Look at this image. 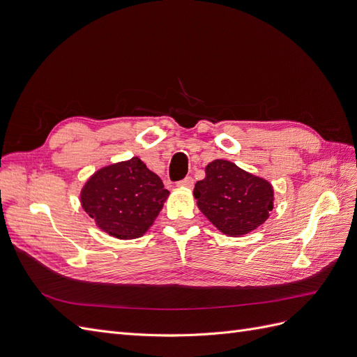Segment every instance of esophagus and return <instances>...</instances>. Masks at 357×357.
<instances>
[{
    "mask_svg": "<svg viewBox=\"0 0 357 357\" xmlns=\"http://www.w3.org/2000/svg\"><path fill=\"white\" fill-rule=\"evenodd\" d=\"M177 186H178V188H186V189H192V188H193V178H192V177H186V178H183V180H180V181L177 183Z\"/></svg>",
    "mask_w": 357,
    "mask_h": 357,
    "instance_id": "34e87169",
    "label": "esophagus"
}]
</instances>
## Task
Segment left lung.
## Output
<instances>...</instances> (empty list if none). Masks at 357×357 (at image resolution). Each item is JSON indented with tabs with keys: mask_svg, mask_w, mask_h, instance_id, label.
<instances>
[{
	"mask_svg": "<svg viewBox=\"0 0 357 357\" xmlns=\"http://www.w3.org/2000/svg\"><path fill=\"white\" fill-rule=\"evenodd\" d=\"M198 208L228 236L257 229L274 208V188L234 162L215 159L205 167V178L193 189Z\"/></svg>",
	"mask_w": 357,
	"mask_h": 357,
	"instance_id": "1",
	"label": "left lung"
}]
</instances>
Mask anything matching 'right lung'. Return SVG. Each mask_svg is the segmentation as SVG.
Instances as JSON below:
<instances>
[{
	"mask_svg": "<svg viewBox=\"0 0 357 357\" xmlns=\"http://www.w3.org/2000/svg\"><path fill=\"white\" fill-rule=\"evenodd\" d=\"M168 197L162 180L137 156L95 171L80 190L83 210L117 240L143 236Z\"/></svg>",
	"mask_w": 357,
	"mask_h": 357,
	"instance_id": "1",
	"label": "right lung"
}]
</instances>
